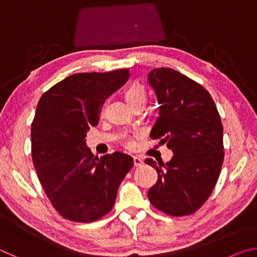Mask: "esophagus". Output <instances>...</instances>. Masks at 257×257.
Instances as JSON below:
<instances>
[{
  "instance_id": "esophagus-1",
  "label": "esophagus",
  "mask_w": 257,
  "mask_h": 257,
  "mask_svg": "<svg viewBox=\"0 0 257 257\" xmlns=\"http://www.w3.org/2000/svg\"><path fill=\"white\" fill-rule=\"evenodd\" d=\"M144 164V161H143L139 156H134V165L135 167H142Z\"/></svg>"
}]
</instances>
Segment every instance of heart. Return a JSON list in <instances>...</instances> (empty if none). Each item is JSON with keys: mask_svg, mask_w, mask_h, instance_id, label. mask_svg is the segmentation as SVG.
Returning a JSON list of instances; mask_svg holds the SVG:
<instances>
[{"mask_svg": "<svg viewBox=\"0 0 257 257\" xmlns=\"http://www.w3.org/2000/svg\"><path fill=\"white\" fill-rule=\"evenodd\" d=\"M124 95L130 105H133V104L138 103V102L145 103L146 101V90L144 88V86L139 84V82H133V84L125 89ZM125 146L129 147V149H132L134 146V143L132 141H129V139H127V141H125Z\"/></svg>", "mask_w": 257, "mask_h": 257, "instance_id": "obj_1", "label": "heart"}]
</instances>
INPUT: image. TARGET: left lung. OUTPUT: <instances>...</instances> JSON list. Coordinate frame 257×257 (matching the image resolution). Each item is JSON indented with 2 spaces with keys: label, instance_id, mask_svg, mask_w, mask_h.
Here are the masks:
<instances>
[{
  "label": "left lung",
  "instance_id": "obj_1",
  "mask_svg": "<svg viewBox=\"0 0 257 257\" xmlns=\"http://www.w3.org/2000/svg\"><path fill=\"white\" fill-rule=\"evenodd\" d=\"M159 114L150 136L173 153L167 163L146 159L158 171L147 196L152 205L172 216L196 212L210 197L222 168L223 128L210 93L202 85L170 68L153 69Z\"/></svg>",
  "mask_w": 257,
  "mask_h": 257
}]
</instances>
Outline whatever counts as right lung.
<instances>
[{"instance_id": "1", "label": "right lung", "mask_w": 257, "mask_h": 257, "mask_svg": "<svg viewBox=\"0 0 257 257\" xmlns=\"http://www.w3.org/2000/svg\"><path fill=\"white\" fill-rule=\"evenodd\" d=\"M130 76L128 69L75 73L43 94L32 123V156L52 205L75 222H93L114 205L118 188L134 165L115 152L94 156L86 145L105 99Z\"/></svg>"}]
</instances>
